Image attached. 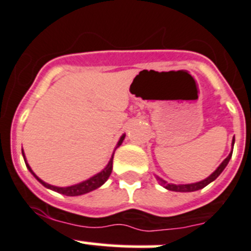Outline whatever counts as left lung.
Returning <instances> with one entry per match:
<instances>
[{"mask_svg": "<svg viewBox=\"0 0 251 251\" xmlns=\"http://www.w3.org/2000/svg\"><path fill=\"white\" fill-rule=\"evenodd\" d=\"M234 142H235V139H234V137H233V141H231V152L228 154V157H226V160H224L223 162L221 163V165L218 166L217 170H215L214 172L212 173V175L208 176L207 178L203 179V181L196 182V183H188V184H173V183H168L167 181H165V179H162V178H161V177H158V176H156V175H154V177H156V179H157L158 183H160L162 187H165L166 189H168V191H173V192H194V191H198V189L204 188V187L208 186V184H209L210 182H213V181H214V179H217L218 176L221 175V173L224 171V168L226 167V165H228L229 161H230V158H231V154H233Z\"/></svg>", "mask_w": 251, "mask_h": 251, "instance_id": "left-lung-1", "label": "left lung"}]
</instances>
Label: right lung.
I'll use <instances>...</instances> for the list:
<instances>
[{
	"mask_svg": "<svg viewBox=\"0 0 251 251\" xmlns=\"http://www.w3.org/2000/svg\"><path fill=\"white\" fill-rule=\"evenodd\" d=\"M125 136H126L125 133H124V135H121V137L119 139V141H118V145H116L114 152H112L111 158H110L109 163H107L106 167H105L104 170L100 171V172L97 173V175H94L93 177H90V178H88V179H85V181L80 182V183L73 184V186H68V187H57V186H51V184H49V183H46L43 179L39 178L38 176H37L36 173L32 171L30 166L28 165L27 160H25V152H23V149H22V154H23V158H25V166H27L28 171H29V172L34 176V178H36L37 181L39 182V183L43 184L46 188L51 189V191H54V192H58V193H60V194H64V196H69V197L81 196V194L89 193V192L94 191V189L99 188V187H101L102 184H104L105 182L107 181V178L110 177V175H111V171H112V160H114V153H115V151H116V149H118V147H120V145L123 144Z\"/></svg>",
	"mask_w": 251,
	"mask_h": 251,
	"instance_id": "add662e5",
	"label": "right lung"
}]
</instances>
